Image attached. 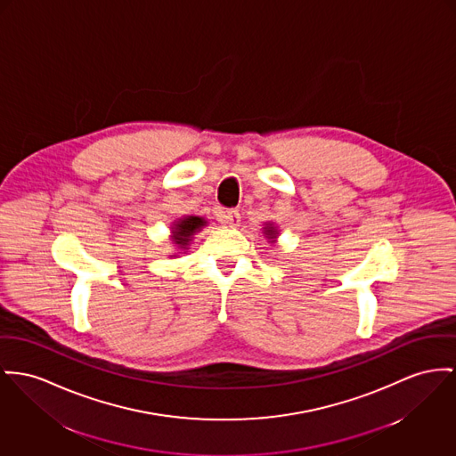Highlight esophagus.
Here are the masks:
<instances>
[{
  "label": "esophagus",
  "mask_w": 456,
  "mask_h": 456,
  "mask_svg": "<svg viewBox=\"0 0 456 456\" xmlns=\"http://www.w3.org/2000/svg\"><path fill=\"white\" fill-rule=\"evenodd\" d=\"M217 221H221L223 224H228V226H237L239 221H240V214L235 209H228V211H219L217 213Z\"/></svg>",
  "instance_id": "34e87169"
}]
</instances>
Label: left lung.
I'll return each instance as SVG.
<instances>
[{"label":"left lung","instance_id":"1","mask_svg":"<svg viewBox=\"0 0 456 456\" xmlns=\"http://www.w3.org/2000/svg\"><path fill=\"white\" fill-rule=\"evenodd\" d=\"M263 233H265V237H266L270 242H276V239H278V228L274 226L273 223H266L265 228H263Z\"/></svg>","mask_w":456,"mask_h":456}]
</instances>
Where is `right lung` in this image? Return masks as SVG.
<instances>
[{
  "label": "right lung",
  "mask_w": 456,
  "mask_h": 456,
  "mask_svg": "<svg viewBox=\"0 0 456 456\" xmlns=\"http://www.w3.org/2000/svg\"><path fill=\"white\" fill-rule=\"evenodd\" d=\"M208 224V221L204 217L199 216H183L180 219H176L171 226V242L176 245L178 250H186L188 245L193 240V235L199 233L204 226Z\"/></svg>",
  "instance_id": "right-lung-1"
}]
</instances>
